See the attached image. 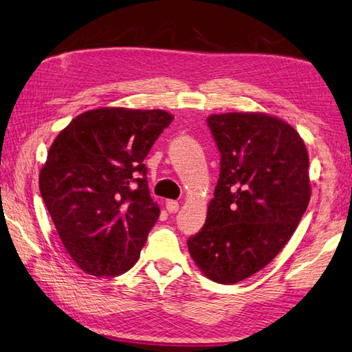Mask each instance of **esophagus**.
Masks as SVG:
<instances>
[{
  "mask_svg": "<svg viewBox=\"0 0 352 352\" xmlns=\"http://www.w3.org/2000/svg\"><path fill=\"white\" fill-rule=\"evenodd\" d=\"M179 208V204L177 201H168L166 202V210L169 211V213H177Z\"/></svg>",
  "mask_w": 352,
  "mask_h": 352,
  "instance_id": "34e87169",
  "label": "esophagus"
}]
</instances>
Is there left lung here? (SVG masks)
I'll return each instance as SVG.
<instances>
[{"instance_id":"obj_1","label":"left lung","mask_w":352,"mask_h":352,"mask_svg":"<svg viewBox=\"0 0 352 352\" xmlns=\"http://www.w3.org/2000/svg\"><path fill=\"white\" fill-rule=\"evenodd\" d=\"M207 122L220 175L187 248L208 279L232 285L272 263L297 230L312 193L309 154L297 130L268 113H213Z\"/></svg>"}]
</instances>
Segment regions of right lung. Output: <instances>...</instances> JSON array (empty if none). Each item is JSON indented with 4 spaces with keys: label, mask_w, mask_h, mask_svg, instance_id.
<instances>
[{
    "label": "right lung",
    "mask_w": 352,
    "mask_h": 352,
    "mask_svg": "<svg viewBox=\"0 0 352 352\" xmlns=\"http://www.w3.org/2000/svg\"><path fill=\"white\" fill-rule=\"evenodd\" d=\"M174 117L162 109L99 108L55 138L38 186L65 250L87 274L132 268L159 219L144 159Z\"/></svg>",
    "instance_id": "1"
}]
</instances>
